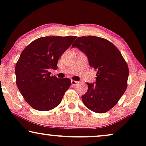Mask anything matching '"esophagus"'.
Instances as JSON below:
<instances>
[{"mask_svg": "<svg viewBox=\"0 0 146 146\" xmlns=\"http://www.w3.org/2000/svg\"><path fill=\"white\" fill-rule=\"evenodd\" d=\"M71 84H72V85L74 86H76L78 84V82L75 81V80H72L71 81Z\"/></svg>", "mask_w": 146, "mask_h": 146, "instance_id": "1", "label": "esophagus"}]
</instances>
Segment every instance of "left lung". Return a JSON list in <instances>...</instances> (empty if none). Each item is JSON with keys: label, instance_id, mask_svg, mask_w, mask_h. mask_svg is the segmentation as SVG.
I'll return each instance as SVG.
<instances>
[{"label": "left lung", "instance_id": "left-lung-1", "mask_svg": "<svg viewBox=\"0 0 146 146\" xmlns=\"http://www.w3.org/2000/svg\"><path fill=\"white\" fill-rule=\"evenodd\" d=\"M72 47L83 52L97 71L96 82L86 83L88 89L82 96L84 104L94 112L109 111L127 88L129 70L121 52L111 42L93 36L78 37Z\"/></svg>", "mask_w": 146, "mask_h": 146}]
</instances>
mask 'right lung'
Returning <instances> with one entry per match:
<instances>
[{
  "instance_id": "right-lung-1",
  "label": "right lung",
  "mask_w": 146,
  "mask_h": 146,
  "mask_svg": "<svg viewBox=\"0 0 146 146\" xmlns=\"http://www.w3.org/2000/svg\"><path fill=\"white\" fill-rule=\"evenodd\" d=\"M76 36H45L29 44L16 64L17 85L26 102L34 109L48 111L60 104L69 88V78L50 76L60 57Z\"/></svg>"
}]
</instances>
